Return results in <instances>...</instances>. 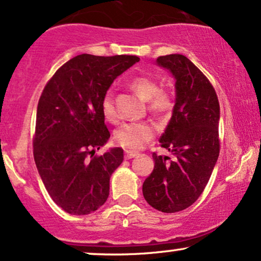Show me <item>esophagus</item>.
Masks as SVG:
<instances>
[{"label": "esophagus", "mask_w": 261, "mask_h": 261, "mask_svg": "<svg viewBox=\"0 0 261 261\" xmlns=\"http://www.w3.org/2000/svg\"><path fill=\"white\" fill-rule=\"evenodd\" d=\"M139 155V153L137 152H133V150H125V158L126 159H131V158H135V156Z\"/></svg>", "instance_id": "obj_1"}]
</instances>
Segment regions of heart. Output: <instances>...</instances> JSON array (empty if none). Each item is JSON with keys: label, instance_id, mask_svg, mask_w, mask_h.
I'll use <instances>...</instances> for the list:
<instances>
[{"label": "heart", "instance_id": "1", "mask_svg": "<svg viewBox=\"0 0 261 261\" xmlns=\"http://www.w3.org/2000/svg\"><path fill=\"white\" fill-rule=\"evenodd\" d=\"M131 89L144 100H149V109L155 114H165L172 109L174 100L168 92L161 90V85L155 79L148 76H137L131 80ZM100 108L105 118L109 121H115L118 118L114 105V97L107 92L103 97ZM155 130L149 122H125L115 131L114 140L119 146L130 150L141 149L154 136Z\"/></svg>", "mask_w": 261, "mask_h": 261}]
</instances>
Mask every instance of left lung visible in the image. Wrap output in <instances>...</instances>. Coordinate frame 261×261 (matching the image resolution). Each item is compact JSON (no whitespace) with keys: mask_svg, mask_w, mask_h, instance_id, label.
Masks as SVG:
<instances>
[{"mask_svg":"<svg viewBox=\"0 0 261 261\" xmlns=\"http://www.w3.org/2000/svg\"><path fill=\"white\" fill-rule=\"evenodd\" d=\"M175 79V106L161 142L174 154L153 153L154 169L143 182L144 199L163 213H176L198 199L218 162L220 106L214 87L182 55L156 58Z\"/></svg>","mask_w":261,"mask_h":261,"instance_id":"8db88e82","label":"left lung"}]
</instances>
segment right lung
I'll return each mask as SVG.
<instances>
[{
	"mask_svg": "<svg viewBox=\"0 0 261 261\" xmlns=\"http://www.w3.org/2000/svg\"><path fill=\"white\" fill-rule=\"evenodd\" d=\"M139 61L84 53L63 64L42 91L34 159L53 202L69 214H90L108 198L109 180L124 150L114 147L93 156L111 137L100 103L113 81Z\"/></svg>",
	"mask_w": 261,
	"mask_h": 261,
	"instance_id": "right-lung-1",
	"label": "right lung"
}]
</instances>
